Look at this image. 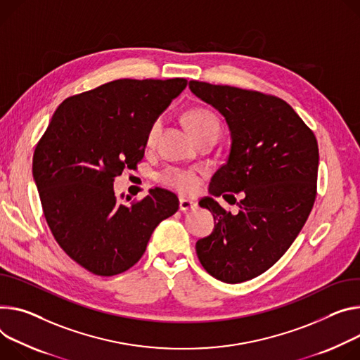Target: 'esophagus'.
Wrapping results in <instances>:
<instances>
[{"label": "esophagus", "instance_id": "esophagus-1", "mask_svg": "<svg viewBox=\"0 0 360 360\" xmlns=\"http://www.w3.org/2000/svg\"><path fill=\"white\" fill-rule=\"evenodd\" d=\"M195 208H197V202L189 201V200H184V198L179 200V210L182 212H186V211H191V210H195Z\"/></svg>", "mask_w": 360, "mask_h": 360}]
</instances>
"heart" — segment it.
<instances>
[{
	"label": "heart",
	"instance_id": "heart-1",
	"mask_svg": "<svg viewBox=\"0 0 360 360\" xmlns=\"http://www.w3.org/2000/svg\"><path fill=\"white\" fill-rule=\"evenodd\" d=\"M184 122L191 130V134L195 136V139H201L207 135H219L221 123L218 116L207 109V108H192L189 109L185 116ZM162 129L160 119H156L152 122V124L148 129L146 134V145L152 146ZM159 181L181 193H192L198 188L200 184V171L191 168V169H179V168H169L159 176Z\"/></svg>",
	"mask_w": 360,
	"mask_h": 360
}]
</instances>
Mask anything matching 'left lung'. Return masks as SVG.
Instances as JSON below:
<instances>
[{
  "label": "left lung",
  "mask_w": 360,
  "mask_h": 360,
  "mask_svg": "<svg viewBox=\"0 0 360 360\" xmlns=\"http://www.w3.org/2000/svg\"><path fill=\"white\" fill-rule=\"evenodd\" d=\"M189 89L225 117L231 132L230 155L214 174L210 193L225 200L243 193L238 214L212 197L200 201L215 226L197 241V255L217 280L243 283L276 264L307 221L316 200L317 141L280 97L197 80Z\"/></svg>",
  "instance_id": "8db88e82"
}]
</instances>
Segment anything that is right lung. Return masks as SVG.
<instances>
[{"instance_id":"obj_1","label":"right lung","mask_w":360,"mask_h":360,"mask_svg":"<svg viewBox=\"0 0 360 360\" xmlns=\"http://www.w3.org/2000/svg\"><path fill=\"white\" fill-rule=\"evenodd\" d=\"M186 84L181 77L119 79L68 97L36 146L32 176L50 230L96 276L135 266L156 225L178 211L176 195L162 188L126 205L113 182L143 159L149 126Z\"/></svg>"}]
</instances>
